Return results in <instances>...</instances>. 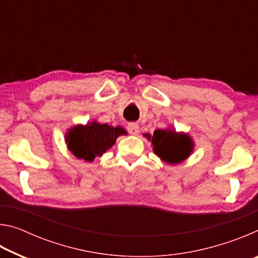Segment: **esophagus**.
<instances>
[{"instance_id":"obj_1","label":"esophagus","mask_w":258,"mask_h":258,"mask_svg":"<svg viewBox=\"0 0 258 258\" xmlns=\"http://www.w3.org/2000/svg\"><path fill=\"white\" fill-rule=\"evenodd\" d=\"M127 131L131 134H138L139 133V125L138 123H128L127 125Z\"/></svg>"}]
</instances>
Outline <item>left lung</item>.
Returning <instances> with one entry per match:
<instances>
[{
    "label": "left lung",
    "mask_w": 258,
    "mask_h": 258,
    "mask_svg": "<svg viewBox=\"0 0 258 258\" xmlns=\"http://www.w3.org/2000/svg\"><path fill=\"white\" fill-rule=\"evenodd\" d=\"M151 140L155 154L167 164H178L185 160L194 150V141L187 134L174 130H156L154 135L146 134Z\"/></svg>",
    "instance_id": "obj_1"
}]
</instances>
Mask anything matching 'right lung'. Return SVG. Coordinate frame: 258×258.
<instances>
[{
  "instance_id": "1",
  "label": "right lung",
  "mask_w": 258,
  "mask_h": 258,
  "mask_svg": "<svg viewBox=\"0 0 258 258\" xmlns=\"http://www.w3.org/2000/svg\"><path fill=\"white\" fill-rule=\"evenodd\" d=\"M126 134V131L117 126L99 124L92 121L86 125H77L68 131L66 143L68 149L78 159L93 161L95 157L102 156L115 145L116 139Z\"/></svg>"
}]
</instances>
